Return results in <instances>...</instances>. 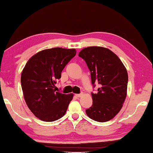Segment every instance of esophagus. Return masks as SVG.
I'll return each instance as SVG.
<instances>
[{
  "instance_id": "esophagus-1",
  "label": "esophagus",
  "mask_w": 153,
  "mask_h": 153,
  "mask_svg": "<svg viewBox=\"0 0 153 153\" xmlns=\"http://www.w3.org/2000/svg\"><path fill=\"white\" fill-rule=\"evenodd\" d=\"M82 95H83L82 93V94H76V96L77 97V98H79V97L82 96Z\"/></svg>"
}]
</instances>
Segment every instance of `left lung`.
<instances>
[{"label":"left lung","instance_id":"left-lung-1","mask_svg":"<svg viewBox=\"0 0 153 153\" xmlns=\"http://www.w3.org/2000/svg\"><path fill=\"white\" fill-rule=\"evenodd\" d=\"M79 56L91 72L92 84H98V93H91L93 104L85 110L89 118L100 123L112 120L120 112L127 95L128 73L114 53L103 47L82 49Z\"/></svg>","mask_w":153,"mask_h":153}]
</instances>
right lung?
Here are the masks:
<instances>
[{"label":"right lung","instance_id":"right-lung-1","mask_svg":"<svg viewBox=\"0 0 153 153\" xmlns=\"http://www.w3.org/2000/svg\"><path fill=\"white\" fill-rule=\"evenodd\" d=\"M76 54L75 49H44L33 55L22 71L24 99L29 110L41 120L53 122L65 115L74 94L56 91L55 84Z\"/></svg>","mask_w":153,"mask_h":153}]
</instances>
